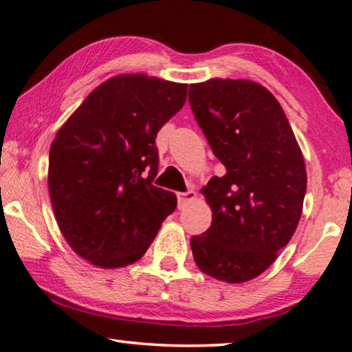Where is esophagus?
<instances>
[{
	"mask_svg": "<svg viewBox=\"0 0 352 352\" xmlns=\"http://www.w3.org/2000/svg\"><path fill=\"white\" fill-rule=\"evenodd\" d=\"M197 194L194 191H186V192H177V201H178V206H185V204H188L190 201H192V199H196Z\"/></svg>",
	"mask_w": 352,
	"mask_h": 352,
	"instance_id": "34e87169",
	"label": "esophagus"
}]
</instances>
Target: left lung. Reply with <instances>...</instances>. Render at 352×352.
Instances as JSON below:
<instances>
[{
  "label": "left lung",
  "mask_w": 352,
  "mask_h": 352,
  "mask_svg": "<svg viewBox=\"0 0 352 352\" xmlns=\"http://www.w3.org/2000/svg\"><path fill=\"white\" fill-rule=\"evenodd\" d=\"M190 106L226 167L202 188L213 218L191 237L204 274L228 283L269 269L300 221L307 170L296 135L274 94L251 80L190 85Z\"/></svg>",
  "instance_id": "8db88e82"
}]
</instances>
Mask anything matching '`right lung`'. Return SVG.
<instances>
[{"instance_id": "1", "label": "right lung", "mask_w": 352, "mask_h": 352, "mask_svg": "<svg viewBox=\"0 0 352 352\" xmlns=\"http://www.w3.org/2000/svg\"><path fill=\"white\" fill-rule=\"evenodd\" d=\"M185 83L112 77L88 94L50 146L49 192L63 237L102 269L142 258L174 192L153 185L156 134L186 101Z\"/></svg>"}]
</instances>
